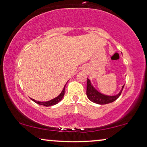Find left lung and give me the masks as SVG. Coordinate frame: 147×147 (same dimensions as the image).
I'll use <instances>...</instances> for the list:
<instances>
[{"mask_svg": "<svg viewBox=\"0 0 147 147\" xmlns=\"http://www.w3.org/2000/svg\"><path fill=\"white\" fill-rule=\"evenodd\" d=\"M124 87V85H123L122 90H121L120 92L118 94V95H113V96H108V95H103V94L97 91V90L93 87V85H91L90 80L89 79H87V95L89 100H91L92 102L100 105L107 104V103H111L113 102V101H116V99L120 96Z\"/></svg>", "mask_w": 147, "mask_h": 147, "instance_id": "8db88e82", "label": "left lung"}]
</instances>
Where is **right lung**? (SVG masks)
<instances>
[{
    "instance_id": "obj_1",
    "label": "right lung",
    "mask_w": 147,
    "mask_h": 147,
    "mask_svg": "<svg viewBox=\"0 0 147 147\" xmlns=\"http://www.w3.org/2000/svg\"><path fill=\"white\" fill-rule=\"evenodd\" d=\"M65 87H66V85H65V86H64V89H63V90H62V91L61 92V93H60L58 97H56V98L52 99V100H50V101H44V102H42V101H36L35 99H31V100L34 101L35 103H38V104H39V105H44V106H46V107H48V106H51V105H56V104H57V103L59 102V101H61L62 97H64V91H65Z\"/></svg>"
}]
</instances>
